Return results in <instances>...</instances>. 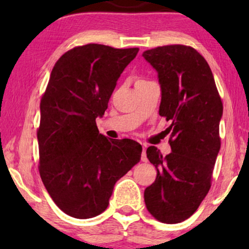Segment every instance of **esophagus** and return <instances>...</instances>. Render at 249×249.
Instances as JSON below:
<instances>
[{"mask_svg": "<svg viewBox=\"0 0 249 249\" xmlns=\"http://www.w3.org/2000/svg\"><path fill=\"white\" fill-rule=\"evenodd\" d=\"M142 162H147V156H146V146H142Z\"/></svg>", "mask_w": 249, "mask_h": 249, "instance_id": "1", "label": "esophagus"}]
</instances>
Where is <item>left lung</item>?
<instances>
[{
  "instance_id": "1",
  "label": "left lung",
  "mask_w": 249,
  "mask_h": 249,
  "mask_svg": "<svg viewBox=\"0 0 249 249\" xmlns=\"http://www.w3.org/2000/svg\"><path fill=\"white\" fill-rule=\"evenodd\" d=\"M142 56L158 72L159 113L172 122V152L163 156L155 146L146 151L158 176L145 189V204L156 220L179 223L196 212L211 188L223 105L209 63L195 49L160 46Z\"/></svg>"
}]
</instances>
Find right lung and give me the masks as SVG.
<instances>
[{
  "label": "right lung",
  "mask_w": 249,
  "mask_h": 249,
  "mask_svg": "<svg viewBox=\"0 0 249 249\" xmlns=\"http://www.w3.org/2000/svg\"><path fill=\"white\" fill-rule=\"evenodd\" d=\"M138 51L101 44L68 51L56 61L40 100V178L59 209L76 219L104 212L115 182L141 160V144L108 139L96 125Z\"/></svg>",
  "instance_id": "add662e5"
}]
</instances>
